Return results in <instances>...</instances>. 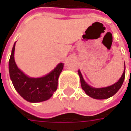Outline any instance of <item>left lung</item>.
I'll list each match as a JSON object with an SVG mask.
<instances>
[{
  "label": "left lung",
  "mask_w": 131,
  "mask_h": 131,
  "mask_svg": "<svg viewBox=\"0 0 131 131\" xmlns=\"http://www.w3.org/2000/svg\"><path fill=\"white\" fill-rule=\"evenodd\" d=\"M78 73L79 75V77H80L81 86L84 90V91L90 97L95 98V99H106V98H110L112 95H114L119 90V88H121L122 84L123 83L124 79H125V71H124L121 78L119 79L117 82L114 84L113 85L107 87V88H94L89 86L88 84L84 82L80 71H79Z\"/></svg>",
  "instance_id": "1"
}]
</instances>
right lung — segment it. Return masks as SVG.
Here are the masks:
<instances>
[{
    "label": "right lung",
    "mask_w": 131,
    "mask_h": 131,
    "mask_svg": "<svg viewBox=\"0 0 131 131\" xmlns=\"http://www.w3.org/2000/svg\"><path fill=\"white\" fill-rule=\"evenodd\" d=\"M14 49L15 43L9 59V74L15 90L24 99L32 103L41 102L51 98L58 88V77L63 71V63L58 64L51 73L45 77L30 78L17 68L14 58Z\"/></svg>",
    "instance_id": "right-lung-1"
}]
</instances>
